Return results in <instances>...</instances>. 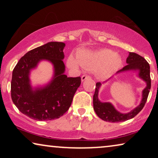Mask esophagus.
<instances>
[{
    "instance_id": "obj_1",
    "label": "esophagus",
    "mask_w": 158,
    "mask_h": 158,
    "mask_svg": "<svg viewBox=\"0 0 158 158\" xmlns=\"http://www.w3.org/2000/svg\"><path fill=\"white\" fill-rule=\"evenodd\" d=\"M89 77H90L89 75H83V76L81 77V81L83 82V81H85V80L89 78Z\"/></svg>"
}]
</instances>
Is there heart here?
<instances>
[{
	"label": "heart",
	"instance_id": "obj_1",
	"mask_svg": "<svg viewBox=\"0 0 158 158\" xmlns=\"http://www.w3.org/2000/svg\"><path fill=\"white\" fill-rule=\"evenodd\" d=\"M122 64V57L108 49L81 51L77 53V59L70 55L67 60L68 66L73 70H78L80 65L87 69H97V75L102 78L111 76Z\"/></svg>",
	"mask_w": 158,
	"mask_h": 158
}]
</instances>
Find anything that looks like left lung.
Wrapping results in <instances>:
<instances>
[{
    "instance_id": "left-lung-1",
    "label": "left lung",
    "mask_w": 158,
    "mask_h": 158,
    "mask_svg": "<svg viewBox=\"0 0 158 158\" xmlns=\"http://www.w3.org/2000/svg\"><path fill=\"white\" fill-rule=\"evenodd\" d=\"M127 65L124 67L122 70H118L116 74L127 72V71H134L137 73V76L146 83V87L144 88L142 93V100L139 104L131 111L125 114L121 113L115 109L111 103L101 102L99 100L98 92L101 86V83H97L94 98H93L94 109L97 116L106 122H121L131 119L143 109L148 99L151 88L150 64L144 58L135 52H129L128 57L127 58Z\"/></svg>"
}]
</instances>
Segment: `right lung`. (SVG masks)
<instances>
[{
	"mask_svg": "<svg viewBox=\"0 0 158 158\" xmlns=\"http://www.w3.org/2000/svg\"><path fill=\"white\" fill-rule=\"evenodd\" d=\"M63 42H51L25 54L12 73L10 91L15 106L24 115L37 121L60 118L70 108L73 96L81 83V77H68ZM49 61L53 66V76L49 83L33 87L30 74L40 61Z\"/></svg>",
	"mask_w": 158,
	"mask_h": 158,
	"instance_id": "obj_1",
	"label": "right lung"
}]
</instances>
